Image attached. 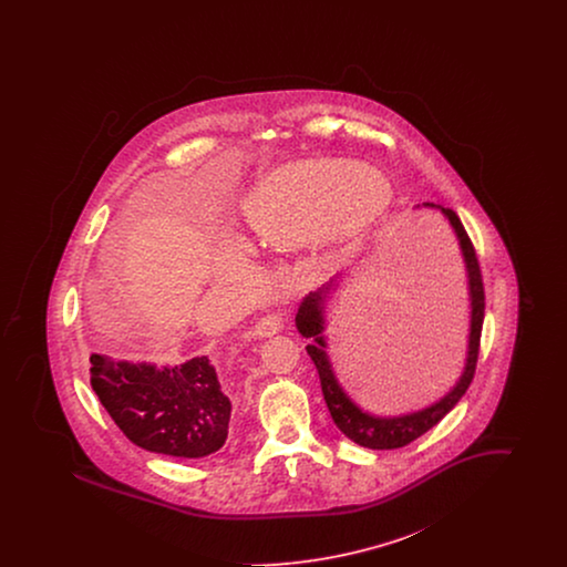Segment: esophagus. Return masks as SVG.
Segmentation results:
<instances>
[{
  "label": "esophagus",
  "mask_w": 567,
  "mask_h": 567,
  "mask_svg": "<svg viewBox=\"0 0 567 567\" xmlns=\"http://www.w3.org/2000/svg\"><path fill=\"white\" fill-rule=\"evenodd\" d=\"M282 329V319L278 315H266L264 319H259L255 327H252V333L259 336V338H270L274 333H278Z\"/></svg>",
  "instance_id": "34e87169"
}]
</instances>
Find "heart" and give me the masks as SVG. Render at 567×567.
Wrapping results in <instances>:
<instances>
[{
  "label": "heart",
  "instance_id": "heart-1",
  "mask_svg": "<svg viewBox=\"0 0 567 567\" xmlns=\"http://www.w3.org/2000/svg\"><path fill=\"white\" fill-rule=\"evenodd\" d=\"M380 178L370 167L333 159L289 163L271 172L243 204L250 234L268 246H296L321 240H354L380 210L374 183ZM246 264L243 250H234L229 268Z\"/></svg>",
  "mask_w": 567,
  "mask_h": 567
}]
</instances>
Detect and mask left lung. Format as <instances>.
I'll return each instance as SVG.
<instances>
[{"label": "left lung", "mask_w": 567, "mask_h": 567, "mask_svg": "<svg viewBox=\"0 0 567 567\" xmlns=\"http://www.w3.org/2000/svg\"><path fill=\"white\" fill-rule=\"evenodd\" d=\"M416 208H433L444 215L457 236L461 257H463L465 271H467V291H470V308H472L467 352H465V363H463L461 377L444 398H440L432 405H425L423 410L408 412L400 416H378L372 412H365L361 405L354 404L351 395L342 389V384L338 382L336 372H333V365L329 361V354H327V340H324L323 333L324 308H327V301L333 296V291L338 289V278L327 282L319 291L303 297V301L299 303V310H297V331L303 338H310V344L306 347V351L317 365V372L321 378L324 404L329 408L333 423L347 437H351L354 444L374 449V451L402 449L412 440L430 432L433 425H437L465 395V391L474 378V372H476L478 349H481V331H483V321H485V287H483V274H481L478 257H476L472 240H470L465 227L461 225L455 210L442 208V206L430 204V202H425L423 206H416Z\"/></svg>", "instance_id": "8db88e82"}]
</instances>
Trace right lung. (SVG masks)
Segmentation results:
<instances>
[{"label":"right lung","mask_w":567,"mask_h":567,"mask_svg":"<svg viewBox=\"0 0 567 567\" xmlns=\"http://www.w3.org/2000/svg\"><path fill=\"white\" fill-rule=\"evenodd\" d=\"M91 386L118 430L144 451L199 458L227 440L231 400L208 357L157 368L93 352Z\"/></svg>","instance_id":"1"}]
</instances>
